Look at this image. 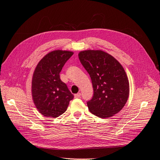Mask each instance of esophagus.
<instances>
[{"label":"esophagus","instance_id":"1","mask_svg":"<svg viewBox=\"0 0 160 160\" xmlns=\"http://www.w3.org/2000/svg\"><path fill=\"white\" fill-rule=\"evenodd\" d=\"M80 95H81L80 93H77V94H76L74 95L75 98H78L80 97Z\"/></svg>","mask_w":160,"mask_h":160}]
</instances>
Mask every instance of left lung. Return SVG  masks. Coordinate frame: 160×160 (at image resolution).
I'll return each mask as SVG.
<instances>
[{
	"mask_svg": "<svg viewBox=\"0 0 160 160\" xmlns=\"http://www.w3.org/2000/svg\"><path fill=\"white\" fill-rule=\"evenodd\" d=\"M78 58L94 88V96L87 102L89 111L102 118L114 116L125 106L130 94L125 70L114 56L103 50L80 51Z\"/></svg>",
	"mask_w": 160,
	"mask_h": 160,
	"instance_id": "left-lung-1",
	"label": "left lung"
}]
</instances>
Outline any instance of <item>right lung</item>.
I'll list each match as a JSON object with an SVG mask.
<instances>
[{"label":"right lung","instance_id":"add662e5","mask_svg":"<svg viewBox=\"0 0 160 160\" xmlns=\"http://www.w3.org/2000/svg\"><path fill=\"white\" fill-rule=\"evenodd\" d=\"M74 52L56 50L40 60L32 79V96L38 111L46 117L57 118L66 112L74 96L60 78L62 67Z\"/></svg>","mask_w":160,"mask_h":160}]
</instances>
